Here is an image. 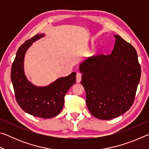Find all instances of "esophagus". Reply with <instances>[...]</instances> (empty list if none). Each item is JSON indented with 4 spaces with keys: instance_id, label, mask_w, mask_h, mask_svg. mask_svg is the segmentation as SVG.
I'll return each mask as SVG.
<instances>
[{
    "instance_id": "1",
    "label": "esophagus",
    "mask_w": 149,
    "mask_h": 149,
    "mask_svg": "<svg viewBox=\"0 0 149 149\" xmlns=\"http://www.w3.org/2000/svg\"><path fill=\"white\" fill-rule=\"evenodd\" d=\"M81 80V74L80 73H77L76 74V81L77 83H79Z\"/></svg>"
}]
</instances>
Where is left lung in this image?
<instances>
[{
	"label": "left lung",
	"mask_w": 149,
	"mask_h": 149,
	"mask_svg": "<svg viewBox=\"0 0 149 149\" xmlns=\"http://www.w3.org/2000/svg\"><path fill=\"white\" fill-rule=\"evenodd\" d=\"M114 37L110 54L88 58L79 65L87 108L100 120H111L130 109L141 78L135 48L120 35Z\"/></svg>",
	"instance_id": "8db88e82"
}]
</instances>
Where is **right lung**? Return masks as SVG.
<instances>
[{
	"mask_svg": "<svg viewBox=\"0 0 149 149\" xmlns=\"http://www.w3.org/2000/svg\"><path fill=\"white\" fill-rule=\"evenodd\" d=\"M45 36V33L37 34L19 47L12 65L11 81L16 101L24 112L35 117L50 118L62 111L64 96L76 81V72L44 87L36 86L27 79L24 72L25 55L33 42Z\"/></svg>",
	"mask_w": 149,
	"mask_h": 149,
	"instance_id": "right-lung-1",
	"label": "right lung"
}]
</instances>
